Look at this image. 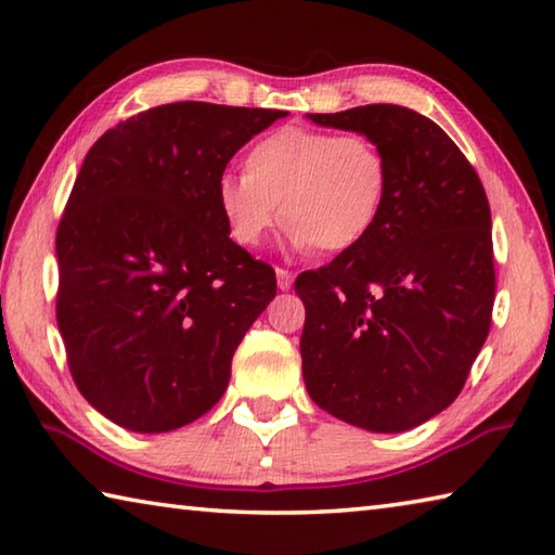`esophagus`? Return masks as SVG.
Masks as SVG:
<instances>
[{"label":"esophagus","instance_id":"obj_1","mask_svg":"<svg viewBox=\"0 0 555 555\" xmlns=\"http://www.w3.org/2000/svg\"><path fill=\"white\" fill-rule=\"evenodd\" d=\"M276 284L281 291H288L294 286V274L288 269H276Z\"/></svg>","mask_w":555,"mask_h":555}]
</instances>
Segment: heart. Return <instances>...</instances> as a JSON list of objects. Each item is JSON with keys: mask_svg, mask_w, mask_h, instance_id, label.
Returning a JSON list of instances; mask_svg holds the SVG:
<instances>
[{"mask_svg": "<svg viewBox=\"0 0 555 555\" xmlns=\"http://www.w3.org/2000/svg\"><path fill=\"white\" fill-rule=\"evenodd\" d=\"M387 193V162L362 134L286 125L244 154V173L215 183V203L230 237L257 249L284 215L291 249L340 255L377 222Z\"/></svg>", "mask_w": 555, "mask_h": 555, "instance_id": "b5f03b06", "label": "heart"}]
</instances>
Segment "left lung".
Instances as JSON below:
<instances>
[{
  "instance_id": "8db88e82",
  "label": "left lung",
  "mask_w": 555,
  "mask_h": 555,
  "mask_svg": "<svg viewBox=\"0 0 555 555\" xmlns=\"http://www.w3.org/2000/svg\"><path fill=\"white\" fill-rule=\"evenodd\" d=\"M306 117L367 137L387 162L372 232L296 279L306 389L345 424L401 434L455 401L490 333V203L453 139L418 112L367 105Z\"/></svg>"
}]
</instances>
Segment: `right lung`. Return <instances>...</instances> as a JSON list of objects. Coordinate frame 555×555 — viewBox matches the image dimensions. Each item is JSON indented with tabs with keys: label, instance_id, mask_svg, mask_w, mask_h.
Instances as JSON below:
<instances>
[{
	"label": "right lung",
	"instance_id": "1",
	"mask_svg": "<svg viewBox=\"0 0 555 555\" xmlns=\"http://www.w3.org/2000/svg\"><path fill=\"white\" fill-rule=\"evenodd\" d=\"M286 115L173 102L119 121L88 152L55 234V318L75 384L112 424L166 434L228 389L276 276L230 240L215 183Z\"/></svg>",
	"mask_w": 555,
	"mask_h": 555
}]
</instances>
